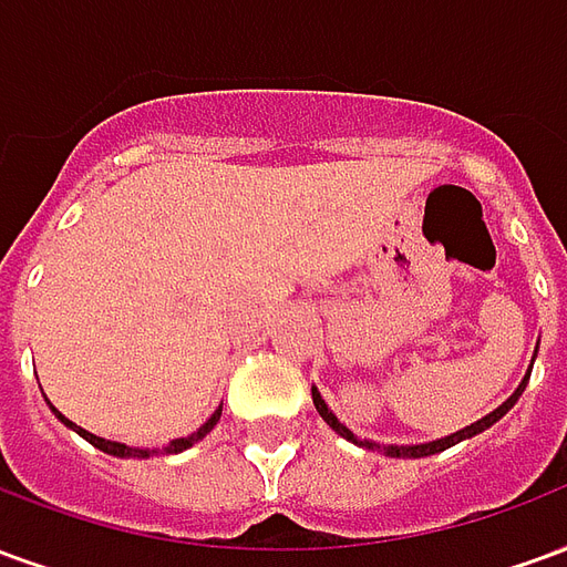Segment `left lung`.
<instances>
[{
    "label": "left lung",
    "mask_w": 567,
    "mask_h": 567,
    "mask_svg": "<svg viewBox=\"0 0 567 567\" xmlns=\"http://www.w3.org/2000/svg\"><path fill=\"white\" fill-rule=\"evenodd\" d=\"M537 346H540V340H537ZM537 346H535V355H532V364H528V370H525L523 382L513 389V394L504 401V404H498L492 413H486L483 419H476V422H471L467 427H462V431H455V434H446V437H437V440H425V443H406V446H398V443H377V440H368V437H358L352 427H346L340 419H337V413H333L331 406L324 404V398H321V392L312 385V404H316V410H319V416L328 422V425L340 434V437L352 440L355 446H364V450H373V452H382V455H389V458H425V455H437V452L450 450V446H455V443H462V440H471L476 437V434H483L486 427H492L498 419H504L507 413L513 410V404L519 401V394L525 392V385H528V377H532V368H535V358H537Z\"/></svg>",
    "instance_id": "obj_1"
}]
</instances>
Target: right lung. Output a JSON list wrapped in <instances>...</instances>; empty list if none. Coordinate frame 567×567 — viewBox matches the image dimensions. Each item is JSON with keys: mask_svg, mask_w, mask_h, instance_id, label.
<instances>
[{"mask_svg": "<svg viewBox=\"0 0 567 567\" xmlns=\"http://www.w3.org/2000/svg\"><path fill=\"white\" fill-rule=\"evenodd\" d=\"M48 406H51V413H54V416L60 419L63 425L72 427V431H75L79 437H84V440H87V443H93L96 450L109 452V455H117V458H148V455H175V452H185V450H190L194 443H199V440L206 437L212 427L218 425V419H221V406H218V410H215V413H212V416L206 419V422H203V425H199L197 431H190L187 437H175V440H169V443H163V446H127V443H117V440L96 437V434H91V431H84V427L75 425L72 419L63 416V413H60V410H56V406L51 404V401H48Z\"/></svg>", "mask_w": 567, "mask_h": 567, "instance_id": "add662e5", "label": "right lung"}]
</instances>
